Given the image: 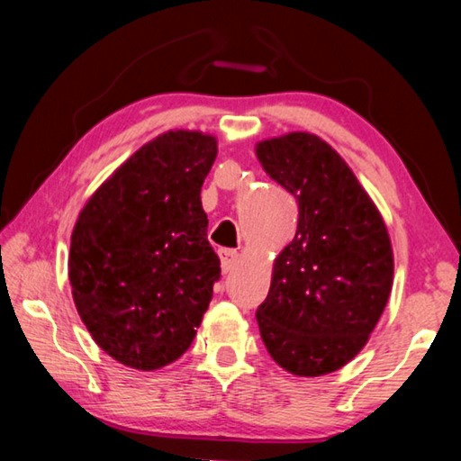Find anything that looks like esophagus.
<instances>
[{
    "instance_id": "1",
    "label": "esophagus",
    "mask_w": 461,
    "mask_h": 461,
    "mask_svg": "<svg viewBox=\"0 0 461 461\" xmlns=\"http://www.w3.org/2000/svg\"><path fill=\"white\" fill-rule=\"evenodd\" d=\"M219 258H221L223 273H231V270L238 267L240 254L236 250H228V248H223V250H219Z\"/></svg>"
}]
</instances>
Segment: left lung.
Here are the masks:
<instances>
[{
    "label": "left lung",
    "mask_w": 461,
    "mask_h": 461,
    "mask_svg": "<svg viewBox=\"0 0 461 461\" xmlns=\"http://www.w3.org/2000/svg\"><path fill=\"white\" fill-rule=\"evenodd\" d=\"M265 172L299 203L294 242L275 258L262 342L299 377L345 367L367 345L393 283L384 217L336 149L305 131L257 143Z\"/></svg>",
    "instance_id": "1"
}]
</instances>
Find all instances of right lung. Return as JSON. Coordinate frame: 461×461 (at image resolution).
Returning a JSON list of instances; mask_svg holds the SVG:
<instances>
[{
    "instance_id": "obj_1",
    "label": "right lung",
    "mask_w": 461,
    "mask_h": 461,
    "mask_svg": "<svg viewBox=\"0 0 461 461\" xmlns=\"http://www.w3.org/2000/svg\"><path fill=\"white\" fill-rule=\"evenodd\" d=\"M217 139L174 129L139 148L96 188L71 233L69 283L96 345L153 371L186 353L221 275L201 186Z\"/></svg>"
}]
</instances>
